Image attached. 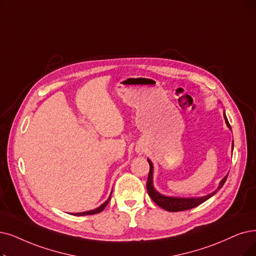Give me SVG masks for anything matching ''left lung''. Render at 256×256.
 Masks as SVG:
<instances>
[{"instance_id":"left-lung-1","label":"left lung","mask_w":256,"mask_h":256,"mask_svg":"<svg viewBox=\"0 0 256 256\" xmlns=\"http://www.w3.org/2000/svg\"><path fill=\"white\" fill-rule=\"evenodd\" d=\"M224 120H226V122L228 127L231 129V126L229 124V122L226 118V116L224 114ZM232 147H233V144H232ZM149 162V166H150V171H149V174H148V180H147V191H148V194L149 196L151 198V200L154 202L158 206H160V208H162L164 210L166 211H169V212H178V211H185V210H189V209H192L194 207H198L200 206V204H202L204 202H206L207 200H209L211 196H213L214 194H216L222 186L224 182H226L228 176H224L220 184V186L218 188V190L214 191L213 193L211 194H208V196H202V198H168V196H162V194H160L158 191H156V189L153 188V185H152V174H153V166L151 162L148 160Z\"/></svg>"}]
</instances>
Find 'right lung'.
I'll return each mask as SVG.
<instances>
[{
    "label": "right lung",
    "instance_id": "add662e5",
    "mask_svg": "<svg viewBox=\"0 0 256 256\" xmlns=\"http://www.w3.org/2000/svg\"><path fill=\"white\" fill-rule=\"evenodd\" d=\"M110 198H111V196H109V198H108V200L103 204V205H100L98 208H96V209H94V210L87 211V212H82V213H76L74 216H92V214L100 213V212H102V211H103V210L106 208V206L108 205V202H109Z\"/></svg>",
    "mask_w": 256,
    "mask_h": 256
}]
</instances>
